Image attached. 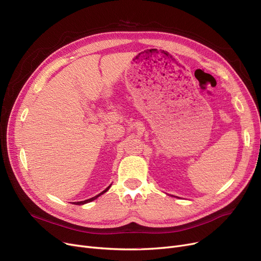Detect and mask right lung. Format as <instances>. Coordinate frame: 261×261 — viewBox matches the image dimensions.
<instances>
[{
    "label": "right lung",
    "mask_w": 261,
    "mask_h": 261,
    "mask_svg": "<svg viewBox=\"0 0 261 261\" xmlns=\"http://www.w3.org/2000/svg\"><path fill=\"white\" fill-rule=\"evenodd\" d=\"M110 188V186L109 187H107L103 191H102V193H100L99 195H97V196H95V197H93V198H91V199H88V200H85V201H80V202H75V204L76 205H81V204H86V203H88V202H91V201H93V200H95V199H97L99 196H101L102 194H105L106 193V191L108 190Z\"/></svg>",
    "instance_id": "right-lung-1"
}]
</instances>
